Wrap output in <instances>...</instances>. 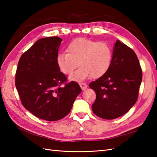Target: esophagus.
Here are the masks:
<instances>
[{"label": "esophagus", "instance_id": "34e87169", "mask_svg": "<svg viewBox=\"0 0 157 157\" xmlns=\"http://www.w3.org/2000/svg\"><path fill=\"white\" fill-rule=\"evenodd\" d=\"M79 85H80V86H81V88L82 90H85V89H86V88H87V85H86V83H85V82H81V83H79Z\"/></svg>", "mask_w": 157, "mask_h": 157}]
</instances>
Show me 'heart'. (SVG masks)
I'll list each match as a JSON object with an SVG mask.
<instances>
[{
    "mask_svg": "<svg viewBox=\"0 0 157 157\" xmlns=\"http://www.w3.org/2000/svg\"><path fill=\"white\" fill-rule=\"evenodd\" d=\"M67 51L68 52L59 53L56 60L60 71L65 75H71L78 64L81 66L71 75L72 81H81L90 76L99 78L111 65L113 50L104 42L78 38L71 42Z\"/></svg>",
    "mask_w": 157,
    "mask_h": 157,
    "instance_id": "1",
    "label": "heart"
}]
</instances>
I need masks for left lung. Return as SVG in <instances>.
Masks as SVG:
<instances>
[{"label":"left lung","instance_id":"8db88e82","mask_svg":"<svg viewBox=\"0 0 157 157\" xmlns=\"http://www.w3.org/2000/svg\"><path fill=\"white\" fill-rule=\"evenodd\" d=\"M142 78V69L135 52L117 40L109 71L89 84L96 93V100L92 105L93 113L107 120L127 113L138 99Z\"/></svg>","mask_w":157,"mask_h":157}]
</instances>
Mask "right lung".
Here are the masks:
<instances>
[{
  "instance_id": "right-lung-1",
  "label": "right lung",
  "mask_w": 157,
  "mask_h": 157,
  "mask_svg": "<svg viewBox=\"0 0 157 157\" xmlns=\"http://www.w3.org/2000/svg\"><path fill=\"white\" fill-rule=\"evenodd\" d=\"M62 40L58 36L38 40L21 56L15 75L22 105L34 116L48 121L66 117L82 90L77 82H67L57 66Z\"/></svg>"
}]
</instances>
